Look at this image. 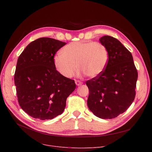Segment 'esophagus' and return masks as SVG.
I'll return each instance as SVG.
<instances>
[{"label": "esophagus", "mask_w": 152, "mask_h": 152, "mask_svg": "<svg viewBox=\"0 0 152 152\" xmlns=\"http://www.w3.org/2000/svg\"><path fill=\"white\" fill-rule=\"evenodd\" d=\"M75 83H76V84L77 86H81V85L83 84V83H82V82L79 81H75Z\"/></svg>", "instance_id": "obj_1"}]
</instances>
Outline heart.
<instances>
[{"mask_svg":"<svg viewBox=\"0 0 152 152\" xmlns=\"http://www.w3.org/2000/svg\"><path fill=\"white\" fill-rule=\"evenodd\" d=\"M61 53L53 58L54 66L58 73L66 78L73 77L77 70L79 76L85 74L94 78L100 75L107 67L108 51L100 42L86 41L70 42L64 47Z\"/></svg>","mask_w":152,"mask_h":152,"instance_id":"1","label":"heart"}]
</instances>
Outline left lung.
Returning a JSON list of instances; mask_svg holds the SVG:
<instances>
[{
    "label": "left lung",
    "instance_id": "obj_1",
    "mask_svg": "<svg viewBox=\"0 0 152 152\" xmlns=\"http://www.w3.org/2000/svg\"><path fill=\"white\" fill-rule=\"evenodd\" d=\"M107 47L108 61L99 76L86 81L89 91L87 105L102 119H113L124 113L133 102L138 73L131 53L118 39L100 38Z\"/></svg>",
    "mask_w": 152,
    "mask_h": 152
}]
</instances>
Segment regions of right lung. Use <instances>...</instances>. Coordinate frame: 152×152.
Listing matches in <instances>:
<instances>
[{"label": "right lung", "mask_w": 152, "mask_h": 152, "mask_svg": "<svg viewBox=\"0 0 152 152\" xmlns=\"http://www.w3.org/2000/svg\"><path fill=\"white\" fill-rule=\"evenodd\" d=\"M66 43L50 37L31 42L18 58L14 76L18 100L29 116L41 120L61 115L67 97L76 89L75 81L56 69L55 54Z\"/></svg>", "instance_id": "obj_1"}]
</instances>
